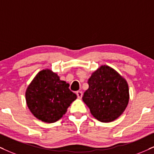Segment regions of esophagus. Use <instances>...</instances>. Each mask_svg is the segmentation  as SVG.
Segmentation results:
<instances>
[{"label":"esophagus","instance_id":"1","mask_svg":"<svg viewBox=\"0 0 154 154\" xmlns=\"http://www.w3.org/2000/svg\"><path fill=\"white\" fill-rule=\"evenodd\" d=\"M82 95H83V94H82V91H77V98H78V99H82Z\"/></svg>","mask_w":154,"mask_h":154}]
</instances>
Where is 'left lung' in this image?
I'll use <instances>...</instances> for the list:
<instances>
[{
    "label": "left lung",
    "mask_w": 154,
    "mask_h": 154,
    "mask_svg": "<svg viewBox=\"0 0 154 154\" xmlns=\"http://www.w3.org/2000/svg\"><path fill=\"white\" fill-rule=\"evenodd\" d=\"M88 84L82 100L95 119L106 123L123 114L129 104V90L119 73L109 66L101 65L91 74Z\"/></svg>",
    "instance_id": "1"
}]
</instances>
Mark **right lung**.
<instances>
[{
	"label": "right lung",
	"mask_w": 154,
	"mask_h": 154,
	"mask_svg": "<svg viewBox=\"0 0 154 154\" xmlns=\"http://www.w3.org/2000/svg\"><path fill=\"white\" fill-rule=\"evenodd\" d=\"M69 85L60 80L57 73L44 69L35 75L25 91V100L30 112L45 123H54L65 115L77 99Z\"/></svg>",
	"instance_id": "1"
}]
</instances>
